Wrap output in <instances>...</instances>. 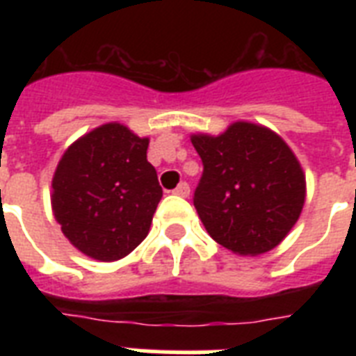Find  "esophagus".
I'll return each instance as SVG.
<instances>
[{
	"label": "esophagus",
	"mask_w": 356,
	"mask_h": 356,
	"mask_svg": "<svg viewBox=\"0 0 356 356\" xmlns=\"http://www.w3.org/2000/svg\"><path fill=\"white\" fill-rule=\"evenodd\" d=\"M172 194L179 195V197H188V195H190V186L186 183H181L177 186V188L173 190Z\"/></svg>",
	"instance_id": "34e87169"
}]
</instances>
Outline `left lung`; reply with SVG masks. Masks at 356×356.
<instances>
[{
	"mask_svg": "<svg viewBox=\"0 0 356 356\" xmlns=\"http://www.w3.org/2000/svg\"><path fill=\"white\" fill-rule=\"evenodd\" d=\"M203 161L194 194L200 220L234 254L268 253L303 211L307 181L290 145L260 123L238 120L222 134L190 136Z\"/></svg>",
	"mask_w": 356,
	"mask_h": 356,
	"instance_id": "1",
	"label": "left lung"
}]
</instances>
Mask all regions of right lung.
I'll return each mask as SVG.
<instances>
[{
	"mask_svg": "<svg viewBox=\"0 0 356 356\" xmlns=\"http://www.w3.org/2000/svg\"><path fill=\"white\" fill-rule=\"evenodd\" d=\"M147 136L103 123L64 151L51 179V211L63 234L99 262L127 257L149 233L162 197L147 162Z\"/></svg>",
	"mask_w": 356,
	"mask_h": 356,
	"instance_id": "right-lung-1",
	"label": "right lung"
}]
</instances>
